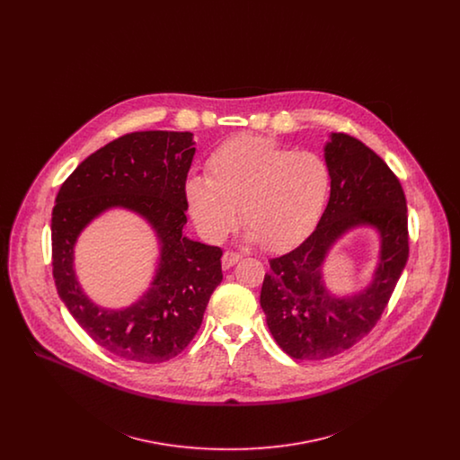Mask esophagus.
<instances>
[{"instance_id": "1", "label": "esophagus", "mask_w": 460, "mask_h": 460, "mask_svg": "<svg viewBox=\"0 0 460 460\" xmlns=\"http://www.w3.org/2000/svg\"><path fill=\"white\" fill-rule=\"evenodd\" d=\"M240 259V253H236V252H229V250H227V252L222 255V267H224V269H229V267H233L234 263L238 262Z\"/></svg>"}]
</instances>
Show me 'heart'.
Instances as JSON below:
<instances>
[{
    "instance_id": "1",
    "label": "heart",
    "mask_w": 460,
    "mask_h": 460,
    "mask_svg": "<svg viewBox=\"0 0 460 460\" xmlns=\"http://www.w3.org/2000/svg\"><path fill=\"white\" fill-rule=\"evenodd\" d=\"M208 177L193 175L186 198L198 229L219 241L241 220L252 240L286 250L306 238L321 219L331 190L323 155L291 150L272 137L240 134L210 155Z\"/></svg>"
}]
</instances>
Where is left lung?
Masks as SVG:
<instances>
[{
    "label": "left lung",
    "mask_w": 460,
    "mask_h": 460,
    "mask_svg": "<svg viewBox=\"0 0 460 460\" xmlns=\"http://www.w3.org/2000/svg\"><path fill=\"white\" fill-rule=\"evenodd\" d=\"M328 207L314 233L283 257L270 259L261 291L267 326L296 360H323L349 350L381 319L409 259L407 201L394 171L357 137L332 132ZM355 225L382 236L375 281L362 294L338 299L322 283L328 248Z\"/></svg>",
    "instance_id": "obj_1"
}]
</instances>
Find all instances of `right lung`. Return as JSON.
Instances as JSON below:
<instances>
[{"label": "right lung", "mask_w": 460, "mask_h": 460, "mask_svg": "<svg viewBox=\"0 0 460 460\" xmlns=\"http://www.w3.org/2000/svg\"><path fill=\"white\" fill-rule=\"evenodd\" d=\"M193 155L191 132H129L81 162L55 199L51 263L58 295L100 347L126 360L158 364L184 350L222 281L219 246L182 234L188 220L186 179ZM111 206L143 215L163 243L153 288L124 311H105L89 303L71 269L78 233Z\"/></svg>", "instance_id": "right-lung-1"}]
</instances>
